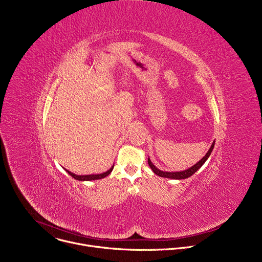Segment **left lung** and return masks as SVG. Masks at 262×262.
I'll list each match as a JSON object with an SVG mask.
<instances>
[{"label":"left lung","mask_w":262,"mask_h":262,"mask_svg":"<svg viewBox=\"0 0 262 262\" xmlns=\"http://www.w3.org/2000/svg\"><path fill=\"white\" fill-rule=\"evenodd\" d=\"M214 142H215V141L212 142V144H211V146H210V148H209V150L206 152V155H205L197 164H195L194 166H192L191 168L186 169V170L179 171V172H167V171H162V170L158 169V168L151 163V161H150V159H149V158H148V165H149V167L151 168V170H152L157 175H159V176H161V177H166V178H171V179H185V178H189V177L192 176L195 172H197V171L203 166V164L207 161V159L209 158V156H210L211 152H212V149H213V147H214Z\"/></svg>","instance_id":"8db88e82"}]
</instances>
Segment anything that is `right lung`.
I'll return each instance as SVG.
<instances>
[{
	"instance_id": "right-lung-1",
	"label": "right lung",
	"mask_w": 262,
	"mask_h": 262,
	"mask_svg": "<svg viewBox=\"0 0 262 262\" xmlns=\"http://www.w3.org/2000/svg\"><path fill=\"white\" fill-rule=\"evenodd\" d=\"M113 169H114V165L112 166L107 171H105V172H103V173H99V174H89V175H77V174H74V173H72V172H70V171H68V170H66V169H65V171H66L70 176H72L74 179L80 180V181H90V180H96V179L104 178L105 176H107V175L112 172V170H113Z\"/></svg>"
}]
</instances>
